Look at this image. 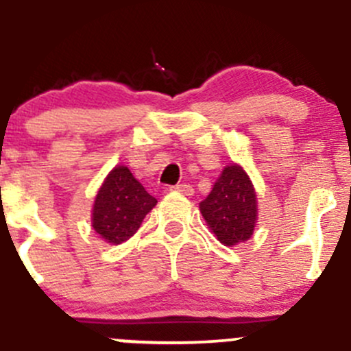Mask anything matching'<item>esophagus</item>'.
Segmentation results:
<instances>
[{
  "label": "esophagus",
  "instance_id": "esophagus-1",
  "mask_svg": "<svg viewBox=\"0 0 351 351\" xmlns=\"http://www.w3.org/2000/svg\"><path fill=\"white\" fill-rule=\"evenodd\" d=\"M171 190H173V192L183 193V195H186V197L193 195V186L192 185H186V183H180V185L171 186Z\"/></svg>",
  "mask_w": 351,
  "mask_h": 351
}]
</instances>
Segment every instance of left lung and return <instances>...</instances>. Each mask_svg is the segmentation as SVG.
Listing matches in <instances>:
<instances>
[{
  "label": "left lung",
  "mask_w": 351,
  "mask_h": 351,
  "mask_svg": "<svg viewBox=\"0 0 351 351\" xmlns=\"http://www.w3.org/2000/svg\"><path fill=\"white\" fill-rule=\"evenodd\" d=\"M256 210V193L238 165L226 166L212 192L200 202L202 215L224 246H234L251 238Z\"/></svg>",
  "instance_id": "8db88e82"
}]
</instances>
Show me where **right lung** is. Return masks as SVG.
Instances as JSON below:
<instances>
[{
	"instance_id": "obj_1",
	"label": "right lung",
	"mask_w": 351,
	"mask_h": 351,
	"mask_svg": "<svg viewBox=\"0 0 351 351\" xmlns=\"http://www.w3.org/2000/svg\"><path fill=\"white\" fill-rule=\"evenodd\" d=\"M156 204L158 200L134 178L129 168L117 166L95 198L93 229L107 243L127 241Z\"/></svg>"
}]
</instances>
